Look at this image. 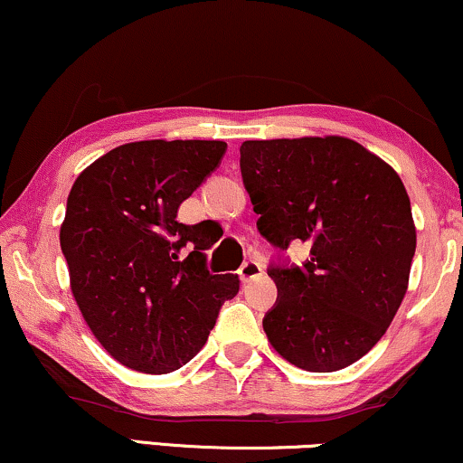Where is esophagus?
I'll return each mask as SVG.
<instances>
[{
    "instance_id": "esophagus-1",
    "label": "esophagus",
    "mask_w": 463,
    "mask_h": 463,
    "mask_svg": "<svg viewBox=\"0 0 463 463\" xmlns=\"http://www.w3.org/2000/svg\"><path fill=\"white\" fill-rule=\"evenodd\" d=\"M238 274H240V279H242V283H249V280H253V279H257V276L263 274V266L260 261L249 260V261H244L242 266H240Z\"/></svg>"
}]
</instances>
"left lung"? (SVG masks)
I'll list each match as a JSON object with an SVG mask.
<instances>
[{
	"instance_id": "8db88e82",
	"label": "left lung",
	"mask_w": 463,
	"mask_h": 463,
	"mask_svg": "<svg viewBox=\"0 0 463 463\" xmlns=\"http://www.w3.org/2000/svg\"><path fill=\"white\" fill-rule=\"evenodd\" d=\"M240 172L261 236L280 250L310 246L302 266L268 268L279 289L263 317L269 345L308 372L355 364L408 289L417 232L400 176L340 136L246 140Z\"/></svg>"
}]
</instances>
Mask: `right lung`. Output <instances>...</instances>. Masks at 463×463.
I'll list each match as a JSON object with an SVG mask.
<instances>
[{
  "instance_id": "right-lung-1",
  "label": "right lung",
  "mask_w": 463,
  "mask_h": 463,
  "mask_svg": "<svg viewBox=\"0 0 463 463\" xmlns=\"http://www.w3.org/2000/svg\"><path fill=\"white\" fill-rule=\"evenodd\" d=\"M227 151L219 140H142L93 161L68 195L59 242L71 293L99 345L146 374L183 368L206 345L236 274H210L213 240L178 206ZM194 245L184 260L179 250Z\"/></svg>"
}]
</instances>
